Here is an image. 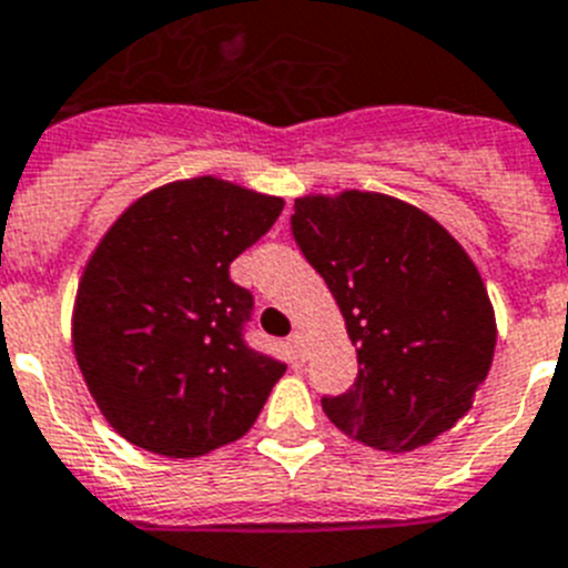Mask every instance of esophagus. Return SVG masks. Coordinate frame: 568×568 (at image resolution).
Returning a JSON list of instances; mask_svg holds the SVG:
<instances>
[{
    "label": "esophagus",
    "instance_id": "esophagus-1",
    "mask_svg": "<svg viewBox=\"0 0 568 568\" xmlns=\"http://www.w3.org/2000/svg\"><path fill=\"white\" fill-rule=\"evenodd\" d=\"M288 343H291V352H294V354H297L300 359H303V352H305V348H303V345H305L303 334H300V332H294V334H291V339H288Z\"/></svg>",
    "mask_w": 568,
    "mask_h": 568
}]
</instances>
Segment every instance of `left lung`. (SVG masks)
<instances>
[{"label": "left lung", "mask_w": 568, "mask_h": 568, "mask_svg": "<svg viewBox=\"0 0 568 568\" xmlns=\"http://www.w3.org/2000/svg\"><path fill=\"white\" fill-rule=\"evenodd\" d=\"M291 234L337 300L359 372L323 412L379 452H412L475 403L497 343L471 256L426 211L372 191L308 194Z\"/></svg>", "instance_id": "left-lung-1"}]
</instances>
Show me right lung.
Masks as SVG:
<instances>
[{
	"label": "right lung",
	"mask_w": 568,
	"mask_h": 568,
	"mask_svg": "<svg viewBox=\"0 0 568 568\" xmlns=\"http://www.w3.org/2000/svg\"><path fill=\"white\" fill-rule=\"evenodd\" d=\"M280 211V196L194 176L148 191L100 240L73 303V354L128 443L200 457L254 426L285 363L248 348L254 297L229 268Z\"/></svg>",
	"instance_id": "1"
}]
</instances>
